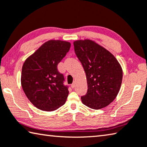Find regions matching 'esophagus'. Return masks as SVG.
I'll list each match as a JSON object with an SVG mask.
<instances>
[{
	"instance_id": "34e87169",
	"label": "esophagus",
	"mask_w": 147,
	"mask_h": 147,
	"mask_svg": "<svg viewBox=\"0 0 147 147\" xmlns=\"http://www.w3.org/2000/svg\"><path fill=\"white\" fill-rule=\"evenodd\" d=\"M75 85H76V82H74L73 83V84H71V87L73 88H73L75 87Z\"/></svg>"
}]
</instances>
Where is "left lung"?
Here are the masks:
<instances>
[{
  "label": "left lung",
  "instance_id": "1",
  "mask_svg": "<svg viewBox=\"0 0 147 147\" xmlns=\"http://www.w3.org/2000/svg\"><path fill=\"white\" fill-rule=\"evenodd\" d=\"M74 52L86 74L87 92L81 97L88 107L100 109L115 99L121 87L123 71L114 56L90 40L74 42Z\"/></svg>",
  "mask_w": 147,
  "mask_h": 147
}]
</instances>
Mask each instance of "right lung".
<instances>
[{
  "label": "right lung",
  "mask_w": 147,
  "mask_h": 147,
  "mask_svg": "<svg viewBox=\"0 0 147 147\" xmlns=\"http://www.w3.org/2000/svg\"><path fill=\"white\" fill-rule=\"evenodd\" d=\"M71 47L68 42L49 40L28 57L22 66L21 85L33 105L53 111L64 105L69 94L64 76L57 65Z\"/></svg>",
  "instance_id": "right-lung-1"
}]
</instances>
